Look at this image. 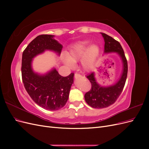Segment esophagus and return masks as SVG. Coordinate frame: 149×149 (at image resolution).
<instances>
[{"instance_id": "obj_1", "label": "esophagus", "mask_w": 149, "mask_h": 149, "mask_svg": "<svg viewBox=\"0 0 149 149\" xmlns=\"http://www.w3.org/2000/svg\"><path fill=\"white\" fill-rule=\"evenodd\" d=\"M81 74H78V73H77L74 74V78H79V77H81Z\"/></svg>"}]
</instances>
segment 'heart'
Here are the masks:
<instances>
[{"label":"heart","mask_w":149,"mask_h":149,"mask_svg":"<svg viewBox=\"0 0 149 149\" xmlns=\"http://www.w3.org/2000/svg\"><path fill=\"white\" fill-rule=\"evenodd\" d=\"M90 45L89 41L78 42L70 47L67 57L63 58L66 66L73 67L74 63L81 60V66L86 71L91 70L94 65L100 53V48L96 44Z\"/></svg>","instance_id":"1"}]
</instances>
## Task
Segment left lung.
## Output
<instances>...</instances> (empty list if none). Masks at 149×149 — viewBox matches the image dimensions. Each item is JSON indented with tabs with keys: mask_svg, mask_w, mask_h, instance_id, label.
Masks as SVG:
<instances>
[{
	"mask_svg": "<svg viewBox=\"0 0 149 149\" xmlns=\"http://www.w3.org/2000/svg\"><path fill=\"white\" fill-rule=\"evenodd\" d=\"M101 33L104 39V53H118L123 63V70L118 81L109 87H102L99 84L94 78V72L87 75L91 88L85 94L84 99L88 105L96 109L107 107L116 101L124 89L128 71L127 61L120 43L106 33Z\"/></svg>",
	"mask_w": 149,
	"mask_h": 149,
	"instance_id": "8db88e82",
	"label": "left lung"
}]
</instances>
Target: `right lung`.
I'll use <instances>...</instances> for the list:
<instances>
[{"instance_id": "right-lung-1", "label": "right lung", "mask_w": 149, "mask_h": 149, "mask_svg": "<svg viewBox=\"0 0 149 149\" xmlns=\"http://www.w3.org/2000/svg\"><path fill=\"white\" fill-rule=\"evenodd\" d=\"M53 35H38L24 49L22 59V78L24 87L33 101L43 109L57 111L63 107L68 100L73 83L74 73L66 77L54 69L45 75L35 73L31 68L32 58L46 49L60 55L62 45L53 38Z\"/></svg>"}]
</instances>
